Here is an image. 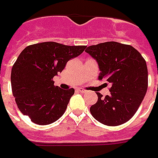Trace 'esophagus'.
Wrapping results in <instances>:
<instances>
[{
    "label": "esophagus",
    "mask_w": 158,
    "mask_h": 158,
    "mask_svg": "<svg viewBox=\"0 0 158 158\" xmlns=\"http://www.w3.org/2000/svg\"><path fill=\"white\" fill-rule=\"evenodd\" d=\"M77 90L78 92H80V93H81V94H84V93H86V90H85V89H83V88H77Z\"/></svg>",
    "instance_id": "1"
}]
</instances>
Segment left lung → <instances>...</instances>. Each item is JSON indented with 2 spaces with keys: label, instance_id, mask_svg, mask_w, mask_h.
Here are the masks:
<instances>
[{
  "label": "left lung",
  "instance_id": "1",
  "mask_svg": "<svg viewBox=\"0 0 158 158\" xmlns=\"http://www.w3.org/2000/svg\"><path fill=\"white\" fill-rule=\"evenodd\" d=\"M88 52L99 64V80L111 84L110 94L90 107L96 120L108 126H118L130 120L137 111L148 87V70L142 55L130 45L107 41L88 47ZM107 84V83H106Z\"/></svg>",
  "mask_w": 158,
  "mask_h": 158
}]
</instances>
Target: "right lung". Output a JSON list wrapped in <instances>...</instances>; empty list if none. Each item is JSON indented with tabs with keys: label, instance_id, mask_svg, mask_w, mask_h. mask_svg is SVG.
<instances>
[{
	"label": "right lung",
	"instance_id": "1",
	"mask_svg": "<svg viewBox=\"0 0 158 158\" xmlns=\"http://www.w3.org/2000/svg\"><path fill=\"white\" fill-rule=\"evenodd\" d=\"M86 46H66L47 41L26 47L11 72L12 91L19 109L39 125L54 123L63 116L74 88L61 89L52 78Z\"/></svg>",
	"mask_w": 158,
	"mask_h": 158
}]
</instances>
